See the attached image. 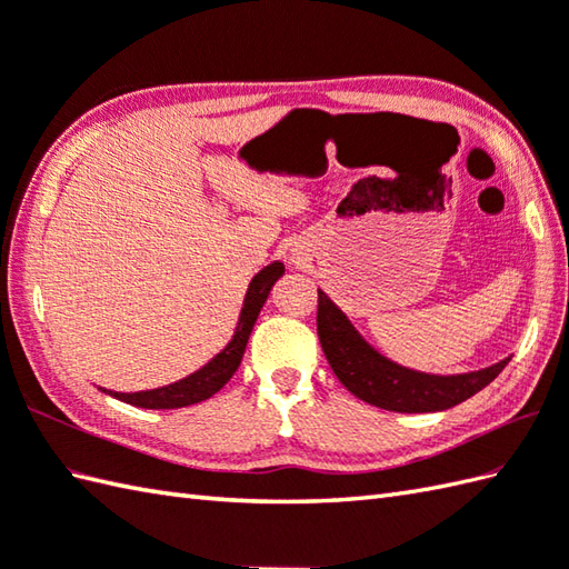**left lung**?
Listing matches in <instances>:
<instances>
[{"label":"left lung","instance_id":"1","mask_svg":"<svg viewBox=\"0 0 569 569\" xmlns=\"http://www.w3.org/2000/svg\"><path fill=\"white\" fill-rule=\"evenodd\" d=\"M317 337L335 376L351 395L368 405L405 415L441 412V409L466 402L475 392L490 386L509 363V359H505L482 371L460 376L409 371L368 347L345 312L322 290H317Z\"/></svg>","mask_w":569,"mask_h":569}]
</instances>
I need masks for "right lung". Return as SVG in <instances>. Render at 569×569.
<instances>
[{
  "label": "right lung",
  "mask_w": 569,
  "mask_h": 569,
  "mask_svg": "<svg viewBox=\"0 0 569 569\" xmlns=\"http://www.w3.org/2000/svg\"><path fill=\"white\" fill-rule=\"evenodd\" d=\"M283 276V263L273 261L267 269L259 271L252 283L247 288L244 296V308L240 312V322H237V332L232 341L224 347L213 361L206 363L201 371L191 373L189 378H183L179 382H171L167 388H157V390H144V392H111L116 400L128 402L133 407H144V409H177V407H189L196 402H203L232 378V373L240 366L244 349H247V339L252 335L257 317L263 308V302L269 298L271 286L279 281ZM106 392V390H103Z\"/></svg>",
  "instance_id": "right-lung-1"
}]
</instances>
